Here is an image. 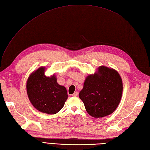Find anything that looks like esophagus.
<instances>
[{
	"instance_id": "obj_1",
	"label": "esophagus",
	"mask_w": 150,
	"mask_h": 150,
	"mask_svg": "<svg viewBox=\"0 0 150 150\" xmlns=\"http://www.w3.org/2000/svg\"><path fill=\"white\" fill-rule=\"evenodd\" d=\"M78 96V92H75V93L72 94V96L76 97Z\"/></svg>"
}]
</instances>
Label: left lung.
Listing matches in <instances>:
<instances>
[{
  "label": "left lung",
  "mask_w": 150,
  "mask_h": 150,
  "mask_svg": "<svg viewBox=\"0 0 150 150\" xmlns=\"http://www.w3.org/2000/svg\"><path fill=\"white\" fill-rule=\"evenodd\" d=\"M122 90V80L118 73L103 66L99 67L96 74L86 78L79 98L91 116L100 118L112 114L116 110Z\"/></svg>",
  "instance_id": "1"
}]
</instances>
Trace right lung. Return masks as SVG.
<instances>
[{
    "mask_svg": "<svg viewBox=\"0 0 150 150\" xmlns=\"http://www.w3.org/2000/svg\"><path fill=\"white\" fill-rule=\"evenodd\" d=\"M40 67L30 75L26 83L28 96L32 105L40 112L55 114L61 110L68 98L66 88L57 83L56 76H46Z\"/></svg>",
    "mask_w": 150,
    "mask_h": 150,
    "instance_id": "1",
    "label": "right lung"
}]
</instances>
